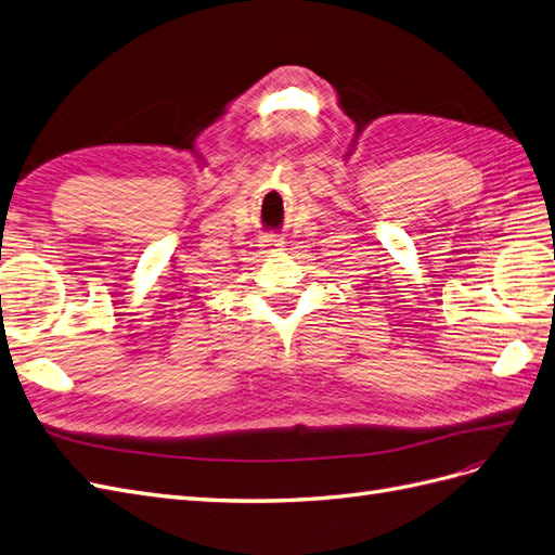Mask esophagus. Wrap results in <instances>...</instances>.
<instances>
[{"mask_svg": "<svg viewBox=\"0 0 555 555\" xmlns=\"http://www.w3.org/2000/svg\"><path fill=\"white\" fill-rule=\"evenodd\" d=\"M260 246H262V253H274V250H281L283 241L279 236H264Z\"/></svg>", "mask_w": 555, "mask_h": 555, "instance_id": "1", "label": "esophagus"}]
</instances>
